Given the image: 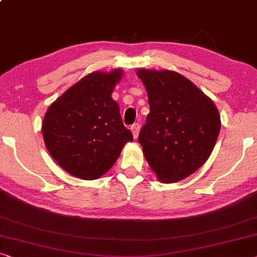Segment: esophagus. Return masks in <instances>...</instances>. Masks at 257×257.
Listing matches in <instances>:
<instances>
[{"instance_id":"obj_1","label":"esophagus","mask_w":257,"mask_h":257,"mask_svg":"<svg viewBox=\"0 0 257 257\" xmlns=\"http://www.w3.org/2000/svg\"><path fill=\"white\" fill-rule=\"evenodd\" d=\"M140 124L139 123H135V124H133L132 125V128H130V129H132V133H133V137H134V139H137V137H139V133H140Z\"/></svg>"}]
</instances>
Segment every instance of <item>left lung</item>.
<instances>
[{
    "mask_svg": "<svg viewBox=\"0 0 257 257\" xmlns=\"http://www.w3.org/2000/svg\"><path fill=\"white\" fill-rule=\"evenodd\" d=\"M137 77L150 106L139 136L144 157L160 182H179L211 156L221 127L218 108L175 71L140 68Z\"/></svg>",
    "mask_w": 257,
    "mask_h": 257,
    "instance_id": "left-lung-1",
    "label": "left lung"
}]
</instances>
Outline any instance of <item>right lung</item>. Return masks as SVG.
I'll list each match as a JSON object with an SVG mask.
<instances>
[{
	"instance_id": "1",
	"label": "right lung",
	"mask_w": 257,
	"mask_h": 257,
	"mask_svg": "<svg viewBox=\"0 0 257 257\" xmlns=\"http://www.w3.org/2000/svg\"><path fill=\"white\" fill-rule=\"evenodd\" d=\"M123 71L92 72L53 101L42 124L46 149L70 175L93 180L104 175L132 142L111 97Z\"/></svg>"
}]
</instances>
